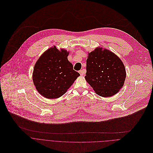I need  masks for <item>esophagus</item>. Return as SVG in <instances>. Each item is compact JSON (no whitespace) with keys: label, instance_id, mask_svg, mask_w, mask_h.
I'll list each match as a JSON object with an SVG mask.
<instances>
[{"label":"esophagus","instance_id":"1","mask_svg":"<svg viewBox=\"0 0 153 153\" xmlns=\"http://www.w3.org/2000/svg\"><path fill=\"white\" fill-rule=\"evenodd\" d=\"M79 74H80L81 75H83L84 74V70H80V71H79Z\"/></svg>","mask_w":153,"mask_h":153}]
</instances>
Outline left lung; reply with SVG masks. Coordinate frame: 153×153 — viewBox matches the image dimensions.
<instances>
[{"label": "left lung", "mask_w": 153, "mask_h": 153, "mask_svg": "<svg viewBox=\"0 0 153 153\" xmlns=\"http://www.w3.org/2000/svg\"><path fill=\"white\" fill-rule=\"evenodd\" d=\"M85 80L96 94L111 97L123 87L126 77L121 59L111 51L97 48L88 53L86 61Z\"/></svg>", "instance_id": "8db88e82"}]
</instances>
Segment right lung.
Masks as SVG:
<instances>
[{
  "mask_svg": "<svg viewBox=\"0 0 153 153\" xmlns=\"http://www.w3.org/2000/svg\"><path fill=\"white\" fill-rule=\"evenodd\" d=\"M66 50H58L55 46L49 48L35 65L33 81L37 91L49 99L63 95L80 75L74 71Z\"/></svg>",
  "mask_w": 153,
  "mask_h": 153,
  "instance_id": "add662e5",
  "label": "right lung"
}]
</instances>
